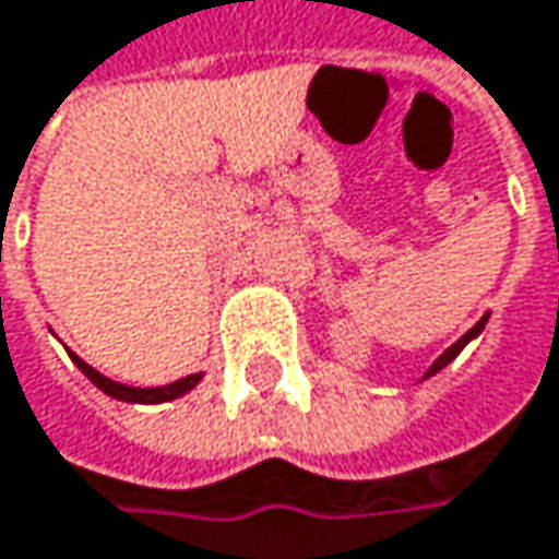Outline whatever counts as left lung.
Masks as SVG:
<instances>
[{
    "mask_svg": "<svg viewBox=\"0 0 559 559\" xmlns=\"http://www.w3.org/2000/svg\"><path fill=\"white\" fill-rule=\"evenodd\" d=\"M483 326H486V317H483V320H480V323H477V326H474V330L464 332V335H461V338H457V342H454V345H451V348H448V352H444V355H441V358H438V361L431 365L429 374H426V378H431L435 371H441V368H444V365H448V361H451V358H454V355H457V352H461V348H464V345H467V342H471V338H474V335H477V332L483 330Z\"/></svg>",
    "mask_w": 559,
    "mask_h": 559,
    "instance_id": "8db88e82",
    "label": "left lung"
}]
</instances>
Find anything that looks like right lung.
I'll use <instances>...</instances> for the list:
<instances>
[{"instance_id":"right-lung-1","label":"right lung","mask_w":559,"mask_h":559,"mask_svg":"<svg viewBox=\"0 0 559 559\" xmlns=\"http://www.w3.org/2000/svg\"><path fill=\"white\" fill-rule=\"evenodd\" d=\"M73 361H76V368L88 378V381L95 383L98 390H105L108 396H115V400H124V403H169V400H176V396H185L194 383L201 381V374H188V378H181V381L169 383V386H128V383H118V381H108L105 374H98L92 365H85L79 355H70Z\"/></svg>"}]
</instances>
